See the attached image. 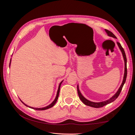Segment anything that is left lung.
<instances>
[{
    "label": "left lung",
    "mask_w": 135,
    "mask_h": 135,
    "mask_svg": "<svg viewBox=\"0 0 135 135\" xmlns=\"http://www.w3.org/2000/svg\"><path fill=\"white\" fill-rule=\"evenodd\" d=\"M105 31L107 32V33L108 34V35L110 36H112L113 38H117L116 36L114 35V34L112 32H111L110 31L105 29ZM117 44L118 45V46H119L120 50L122 53V55H123V58H124V64H125V70H124V78H123V80L122 81V83L120 85V87H119V89H118V91H117V92L114 95L112 98H110V99L105 101H103V102H100V103H93V102L90 101L88 100H87L85 98H84L82 95H81L79 89V87H78V85L77 86V91H78V94L79 97V99L81 100V101L83 102V103L85 105H87V106H89V107H91L93 108H101V107H103L104 106L107 105L108 104H110L112 103L114 101H115L118 97L119 96V94L122 91V88L123 87V85L126 82V78H127V58H126V54H125V52L124 51V49L123 48V47H122L121 44L119 43V42H117Z\"/></svg>",
    "instance_id": "left-lung-1"
}]
</instances>
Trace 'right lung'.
Segmentation results:
<instances>
[{
	"instance_id": "right-lung-1",
	"label": "right lung",
	"mask_w": 135,
	"mask_h": 135,
	"mask_svg": "<svg viewBox=\"0 0 135 135\" xmlns=\"http://www.w3.org/2000/svg\"><path fill=\"white\" fill-rule=\"evenodd\" d=\"M11 61H10V63H9V66H10V64H11ZM63 81H61V82L60 83V84H59V88H58V91H57V95H56V98H55V100L52 102V104H51L50 105H48V106H47V107H44V108H32V107H28V106H27V105H26L25 104H24L23 102L21 100V101L22 102V103L25 105V106H26V107H29L30 108H31V109H35V110H46V109H50V108H52V107H54V105L56 104V101H57V99H58V98H59V93H60V87H61V83H62V82Z\"/></svg>"
}]
</instances>
